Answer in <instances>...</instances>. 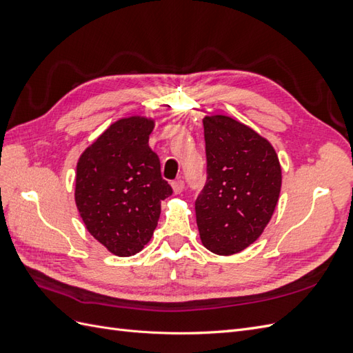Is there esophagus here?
<instances>
[{"mask_svg": "<svg viewBox=\"0 0 353 353\" xmlns=\"http://www.w3.org/2000/svg\"><path fill=\"white\" fill-rule=\"evenodd\" d=\"M172 188H174V193H175V194L183 193V190H184V181H183V179H175L174 183H172Z\"/></svg>", "mask_w": 353, "mask_h": 353, "instance_id": "obj_1", "label": "esophagus"}]
</instances>
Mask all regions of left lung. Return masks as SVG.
I'll return each instance as SVG.
<instances>
[{"mask_svg":"<svg viewBox=\"0 0 353 353\" xmlns=\"http://www.w3.org/2000/svg\"><path fill=\"white\" fill-rule=\"evenodd\" d=\"M206 184L196 199L201 243L216 254H234L258 239L275 210L281 168L272 145L227 116L203 119Z\"/></svg>","mask_w":353,"mask_h":353,"instance_id":"8db88e82","label":"left lung"}]
</instances>
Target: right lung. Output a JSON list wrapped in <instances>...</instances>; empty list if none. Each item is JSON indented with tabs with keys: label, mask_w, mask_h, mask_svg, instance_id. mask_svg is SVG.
<instances>
[{
	"label": "right lung",
	"mask_w": 353,
	"mask_h": 353,
	"mask_svg": "<svg viewBox=\"0 0 353 353\" xmlns=\"http://www.w3.org/2000/svg\"><path fill=\"white\" fill-rule=\"evenodd\" d=\"M153 122L128 117L110 125L79 157L77 201L91 236L117 256L140 252L152 239L160 203L172 187L148 147Z\"/></svg>",
	"instance_id": "add662e5"
}]
</instances>
